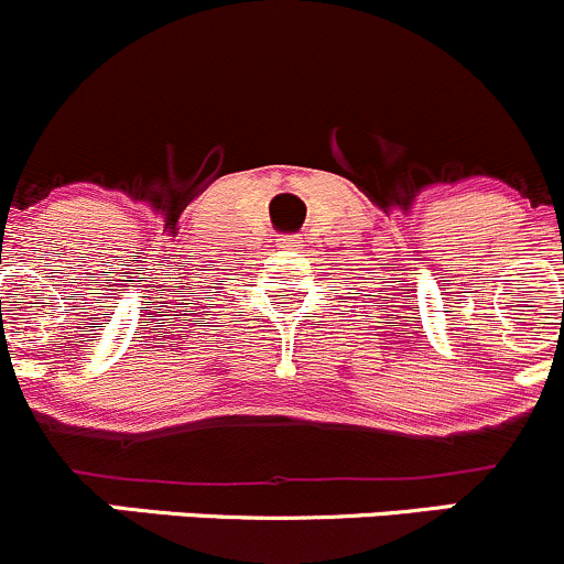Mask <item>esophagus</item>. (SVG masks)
<instances>
[{
    "mask_svg": "<svg viewBox=\"0 0 564 564\" xmlns=\"http://www.w3.org/2000/svg\"><path fill=\"white\" fill-rule=\"evenodd\" d=\"M280 247L282 249H301V247H304V241H301L299 236H282Z\"/></svg>",
    "mask_w": 564,
    "mask_h": 564,
    "instance_id": "1",
    "label": "esophagus"
}]
</instances>
